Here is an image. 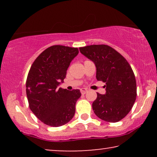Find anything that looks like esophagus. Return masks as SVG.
Instances as JSON below:
<instances>
[{"label":"esophagus","instance_id":"obj_1","mask_svg":"<svg viewBox=\"0 0 157 157\" xmlns=\"http://www.w3.org/2000/svg\"><path fill=\"white\" fill-rule=\"evenodd\" d=\"M88 90L86 89H84V88H83V89H81V93L82 94H85L86 93Z\"/></svg>","mask_w":157,"mask_h":157}]
</instances>
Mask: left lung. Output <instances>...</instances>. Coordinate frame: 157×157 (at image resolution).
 Wrapping results in <instances>:
<instances>
[{
	"label": "left lung",
	"instance_id": "obj_1",
	"mask_svg": "<svg viewBox=\"0 0 157 157\" xmlns=\"http://www.w3.org/2000/svg\"><path fill=\"white\" fill-rule=\"evenodd\" d=\"M79 50L95 64L96 79L106 83V94L97 93L92 104L94 113L105 121H119L128 114L136 100V82L132 67L107 45H91Z\"/></svg>",
	"mask_w": 157,
	"mask_h": 157
}]
</instances>
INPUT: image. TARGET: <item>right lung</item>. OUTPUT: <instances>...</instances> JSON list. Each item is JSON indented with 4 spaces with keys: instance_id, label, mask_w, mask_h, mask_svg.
<instances>
[{
    "instance_id": "obj_1",
    "label": "right lung",
    "mask_w": 157,
    "mask_h": 157,
    "mask_svg": "<svg viewBox=\"0 0 157 157\" xmlns=\"http://www.w3.org/2000/svg\"><path fill=\"white\" fill-rule=\"evenodd\" d=\"M77 48L52 46L43 51L32 64L26 80L29 107L46 125L58 127L72 119L80 90L59 88L71 62L78 55Z\"/></svg>"
}]
</instances>
